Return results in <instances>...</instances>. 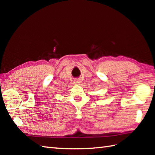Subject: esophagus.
I'll return each instance as SVG.
<instances>
[{
  "mask_svg": "<svg viewBox=\"0 0 155 155\" xmlns=\"http://www.w3.org/2000/svg\"><path fill=\"white\" fill-rule=\"evenodd\" d=\"M74 83H77V84H78V83H81V81H80V79H78V78H77V79H75L74 80Z\"/></svg>",
  "mask_w": 155,
  "mask_h": 155,
  "instance_id": "obj_1",
  "label": "esophagus"
}]
</instances>
